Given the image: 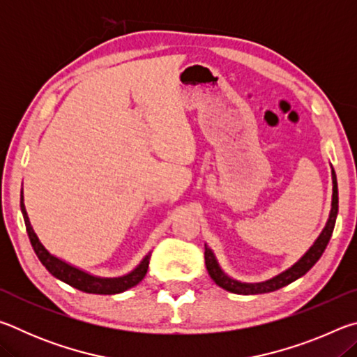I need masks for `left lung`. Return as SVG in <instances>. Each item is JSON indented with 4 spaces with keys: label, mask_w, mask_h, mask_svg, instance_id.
Segmentation results:
<instances>
[{
    "label": "left lung",
    "mask_w": 357,
    "mask_h": 357,
    "mask_svg": "<svg viewBox=\"0 0 357 357\" xmlns=\"http://www.w3.org/2000/svg\"><path fill=\"white\" fill-rule=\"evenodd\" d=\"M337 213H338V189H337L335 172L334 168H332V208L329 213V219L326 222V227L323 228L321 234H319L318 239L313 243L310 249L304 253V257H302L298 263H294L291 268L285 271V273L273 277L271 280H266L261 283H243L231 279V277H228L225 273H223L219 263H217L213 250H211L208 245H204V263H206V269L211 275V279H213L220 288L236 294H261V293L275 291V289L289 285V283L304 275L307 271H309L312 266L321 258L324 249L329 244L332 231H334Z\"/></svg>",
    "instance_id": "obj_1"
}]
</instances>
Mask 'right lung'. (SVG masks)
Returning a JSON list of instances; mask_svg holds the SVG:
<instances>
[{"instance_id": "add662e5", "label": "right lung", "mask_w": 357, "mask_h": 357, "mask_svg": "<svg viewBox=\"0 0 357 357\" xmlns=\"http://www.w3.org/2000/svg\"><path fill=\"white\" fill-rule=\"evenodd\" d=\"M20 208H22L23 220H25L29 243H31L36 255H38V258L40 259V263L45 266V269L48 271V273H50L53 277H56V279H59L61 282L68 283V285L80 289V291H84V293L118 294V293L126 291V289H129L132 287H135L137 283H140L144 279V275H146L151 252L142 259V263L138 264L137 268L132 271V273L126 274L123 277H113V279H105V277L91 275L88 273H84V271H82V269L68 264L66 261H63V259L53 257L52 253L40 244L39 238L36 236L31 223H29L25 204H23V192L20 195Z\"/></svg>"}]
</instances>
